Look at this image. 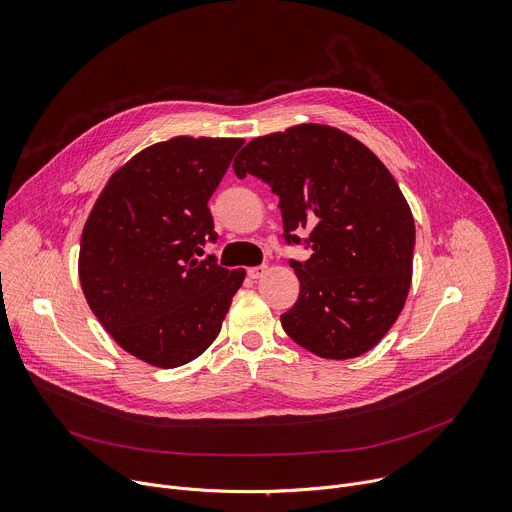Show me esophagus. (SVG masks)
I'll return each instance as SVG.
<instances>
[{
    "label": "esophagus",
    "instance_id": "34e87169",
    "mask_svg": "<svg viewBox=\"0 0 512 512\" xmlns=\"http://www.w3.org/2000/svg\"><path fill=\"white\" fill-rule=\"evenodd\" d=\"M265 273H267V265H259V267L247 269V275H249L251 279H259V277H263Z\"/></svg>",
    "mask_w": 512,
    "mask_h": 512
}]
</instances>
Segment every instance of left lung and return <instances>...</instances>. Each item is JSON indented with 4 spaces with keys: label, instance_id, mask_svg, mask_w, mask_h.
Listing matches in <instances>:
<instances>
[{
    "label": "left lung",
    "instance_id": "obj_1",
    "mask_svg": "<svg viewBox=\"0 0 512 512\" xmlns=\"http://www.w3.org/2000/svg\"><path fill=\"white\" fill-rule=\"evenodd\" d=\"M233 168L279 196L287 243L310 231L312 257L289 261L300 298L281 316L287 336L332 360L375 348L405 306L415 247L411 208L385 164L336 127L302 123L251 139Z\"/></svg>",
    "mask_w": 512,
    "mask_h": 512
}]
</instances>
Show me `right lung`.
<instances>
[{
    "label": "right lung",
    "instance_id": "obj_1",
    "mask_svg": "<svg viewBox=\"0 0 512 512\" xmlns=\"http://www.w3.org/2000/svg\"><path fill=\"white\" fill-rule=\"evenodd\" d=\"M237 137L178 135L135 154L105 184L81 237L79 277L89 308L131 356L176 369L221 332L245 269H225L208 200Z\"/></svg>",
    "mask_w": 512,
    "mask_h": 512
}]
</instances>
